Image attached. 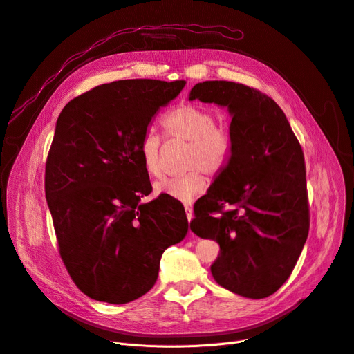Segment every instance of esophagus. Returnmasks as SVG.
I'll list each match as a JSON object with an SVG mask.
<instances>
[{
  "instance_id": "esophagus-1",
  "label": "esophagus",
  "mask_w": 354,
  "mask_h": 354,
  "mask_svg": "<svg viewBox=\"0 0 354 354\" xmlns=\"http://www.w3.org/2000/svg\"><path fill=\"white\" fill-rule=\"evenodd\" d=\"M185 216H187V220H188V223L193 220V216H194V214H193V209L189 208V207H185Z\"/></svg>"
}]
</instances>
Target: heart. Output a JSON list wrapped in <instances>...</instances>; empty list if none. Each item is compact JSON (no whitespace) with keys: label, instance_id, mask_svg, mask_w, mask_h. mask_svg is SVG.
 Segmentation results:
<instances>
[{"label":"heart","instance_id":"heart-1","mask_svg":"<svg viewBox=\"0 0 354 354\" xmlns=\"http://www.w3.org/2000/svg\"><path fill=\"white\" fill-rule=\"evenodd\" d=\"M167 138L188 142L185 167L192 169L178 177H162L154 183L157 194L169 196L181 203H192L203 194L208 185L207 174H218L227 165L231 153L230 134L216 127V118L208 109L198 104H181L161 120ZM143 169L157 176L161 169L160 139L147 131L139 146Z\"/></svg>","mask_w":354,"mask_h":354}]
</instances>
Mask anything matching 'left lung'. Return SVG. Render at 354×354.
<instances>
[{
    "instance_id": "left-lung-1",
    "label": "left lung",
    "mask_w": 354,
    "mask_h": 354,
    "mask_svg": "<svg viewBox=\"0 0 354 354\" xmlns=\"http://www.w3.org/2000/svg\"><path fill=\"white\" fill-rule=\"evenodd\" d=\"M196 99L227 107L231 153L212 192L194 207L189 228L218 242L211 265L216 283L239 296L266 297L292 274L309 232L301 145L282 109L257 89L205 80L189 92L188 100Z\"/></svg>"
}]
</instances>
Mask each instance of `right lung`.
I'll list each match as a JSON object with an SVG mask.
<instances>
[{
    "instance_id": "add662e5",
    "label": "right lung",
    "mask_w": 354,
    "mask_h": 354,
    "mask_svg": "<svg viewBox=\"0 0 354 354\" xmlns=\"http://www.w3.org/2000/svg\"><path fill=\"white\" fill-rule=\"evenodd\" d=\"M185 80L129 79L72 99L57 120L45 196L62 261L95 301L122 305L147 293L160 259L188 231L174 200L151 193L139 146Z\"/></svg>"
}]
</instances>
